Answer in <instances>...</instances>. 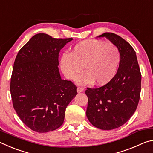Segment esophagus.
Masks as SVG:
<instances>
[{
    "label": "esophagus",
    "instance_id": "34e87169",
    "mask_svg": "<svg viewBox=\"0 0 153 153\" xmlns=\"http://www.w3.org/2000/svg\"><path fill=\"white\" fill-rule=\"evenodd\" d=\"M84 88L83 87L78 86V87H77V92H78V93H80V92H82L84 91Z\"/></svg>",
    "mask_w": 153,
    "mask_h": 153
}]
</instances>
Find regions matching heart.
Wrapping results in <instances>:
<instances>
[{
    "label": "heart",
    "mask_w": 153,
    "mask_h": 153,
    "mask_svg": "<svg viewBox=\"0 0 153 153\" xmlns=\"http://www.w3.org/2000/svg\"><path fill=\"white\" fill-rule=\"evenodd\" d=\"M120 53L113 44L100 40H90L75 45L71 53H64L61 68L67 78L73 79L83 69L85 71L76 78L77 84L86 85L94 82L97 85L109 82L117 73Z\"/></svg>",
    "instance_id": "1"
}]
</instances>
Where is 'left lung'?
<instances>
[{
  "instance_id": "8db88e82",
  "label": "left lung",
  "mask_w": 153,
  "mask_h": 153,
  "mask_svg": "<svg viewBox=\"0 0 153 153\" xmlns=\"http://www.w3.org/2000/svg\"><path fill=\"white\" fill-rule=\"evenodd\" d=\"M98 37H105L117 46L120 63L117 74L107 84L87 88L86 116L96 128L111 130L123 125L135 112L141 91V73L136 52L127 41L113 33Z\"/></svg>"
}]
</instances>
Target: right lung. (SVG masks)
Returning a JSON list of instances; mask_svg holds the SVG:
<instances>
[{"label":"right lung","instance_id":"right-lung-1","mask_svg":"<svg viewBox=\"0 0 153 153\" xmlns=\"http://www.w3.org/2000/svg\"><path fill=\"white\" fill-rule=\"evenodd\" d=\"M72 40L38 33L18 52L10 84L13 105L33 131L59 128L67 105L77 94L76 85L62 79L58 68L59 52Z\"/></svg>","mask_w":153,"mask_h":153}]
</instances>
